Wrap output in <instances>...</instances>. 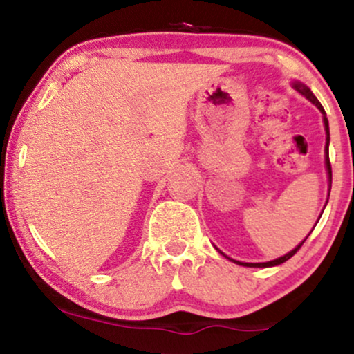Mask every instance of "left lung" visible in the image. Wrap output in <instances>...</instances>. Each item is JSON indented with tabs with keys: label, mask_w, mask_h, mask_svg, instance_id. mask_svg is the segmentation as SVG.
Returning a JSON list of instances; mask_svg holds the SVG:
<instances>
[{
	"label": "left lung",
	"mask_w": 354,
	"mask_h": 354,
	"mask_svg": "<svg viewBox=\"0 0 354 354\" xmlns=\"http://www.w3.org/2000/svg\"><path fill=\"white\" fill-rule=\"evenodd\" d=\"M295 88L298 89V91L301 93L303 96H306V98L310 100L313 104H316V108H318L319 111L323 113V115H324V118H323V120H324V129H326V135H328V138H326V169H328V176H330V181H331V163H330V151H328V145H330V126H328V118H326V113H324L323 106H321V103H319V101L316 100V96L313 95L310 88H306V86H304V84H301V83H295ZM304 241H306V239H304ZM304 241L299 243V245L296 246L293 251H290V253H288V254L281 256V258H278V259H273V261H268V263H239V261H234V263H238V265H241V266H250V268H268V266H276V265H281V263L288 261V259H290L291 256L296 254V251H298L299 248L303 246V243H304Z\"/></svg>",
	"instance_id": "8db88e82"
}]
</instances>
